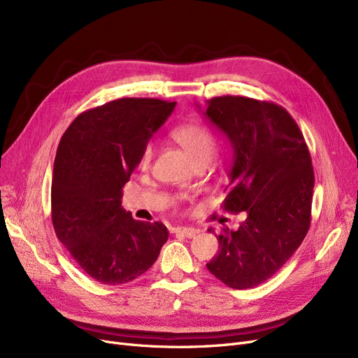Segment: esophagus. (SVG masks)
I'll return each instance as SVG.
<instances>
[{
	"label": "esophagus",
	"mask_w": 358,
	"mask_h": 358,
	"mask_svg": "<svg viewBox=\"0 0 358 358\" xmlns=\"http://www.w3.org/2000/svg\"><path fill=\"white\" fill-rule=\"evenodd\" d=\"M174 234H180V235H182V236H185V238H194V236L199 234V231L194 229V228L178 227V228L174 229Z\"/></svg>",
	"instance_id": "obj_1"
}]
</instances>
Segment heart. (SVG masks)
Instances as JSON below:
<instances>
[{"label": "heart", "mask_w": 358, "mask_h": 358, "mask_svg": "<svg viewBox=\"0 0 358 358\" xmlns=\"http://www.w3.org/2000/svg\"><path fill=\"white\" fill-rule=\"evenodd\" d=\"M173 138L178 142V145L185 150L193 162L197 164H208L216 149V139L209 127H206L200 123H190L177 127L173 131ZM154 157V143H148L143 149L141 158V164L148 166Z\"/></svg>", "instance_id": "1"}]
</instances>
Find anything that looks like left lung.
Instances as JSON below:
<instances>
[{
    "label": "left lung",
    "instance_id": "obj_1",
    "mask_svg": "<svg viewBox=\"0 0 358 358\" xmlns=\"http://www.w3.org/2000/svg\"><path fill=\"white\" fill-rule=\"evenodd\" d=\"M204 116L234 152L223 209L247 213L236 231L223 228L217 235L219 252L206 266L227 286L251 289L283 267L309 231L310 154L294 119L274 103L215 97Z\"/></svg>",
    "mask_w": 358,
    "mask_h": 358
}]
</instances>
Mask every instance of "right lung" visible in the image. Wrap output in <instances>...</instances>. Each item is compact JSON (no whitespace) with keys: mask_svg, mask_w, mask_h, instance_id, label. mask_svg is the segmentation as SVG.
Listing matches in <instances>:
<instances>
[{"mask_svg":"<svg viewBox=\"0 0 358 358\" xmlns=\"http://www.w3.org/2000/svg\"><path fill=\"white\" fill-rule=\"evenodd\" d=\"M176 101L119 99L87 110L64 134L53 165L52 222L77 264L103 285H124L157 261L161 222L131 217L122 189Z\"/></svg>","mask_w":358,"mask_h":358,"instance_id":"add662e5","label":"right lung"}]
</instances>
